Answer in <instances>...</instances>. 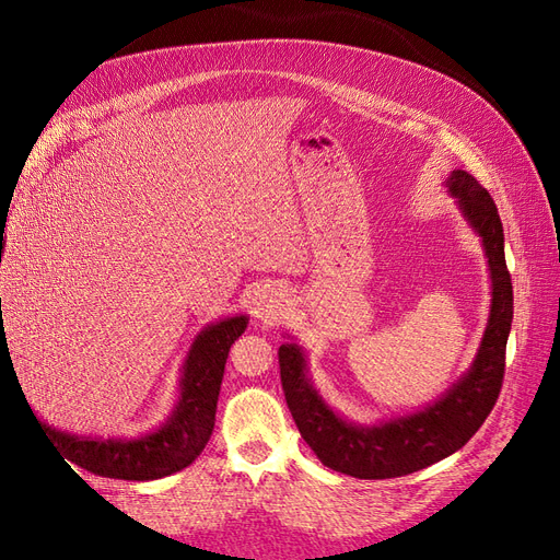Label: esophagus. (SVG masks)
<instances>
[{"instance_id": "esophagus-1", "label": "esophagus", "mask_w": 560, "mask_h": 560, "mask_svg": "<svg viewBox=\"0 0 560 560\" xmlns=\"http://www.w3.org/2000/svg\"><path fill=\"white\" fill-rule=\"evenodd\" d=\"M284 296L282 292L278 290H261L257 294V299H254V317H257L259 322H264V325H276V322L280 319V315L284 313Z\"/></svg>"}]
</instances>
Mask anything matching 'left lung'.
<instances>
[{
  "instance_id": "8db88e82",
  "label": "left lung",
  "mask_w": 560,
  "mask_h": 560,
  "mask_svg": "<svg viewBox=\"0 0 560 560\" xmlns=\"http://www.w3.org/2000/svg\"><path fill=\"white\" fill-rule=\"evenodd\" d=\"M467 226L481 241L490 280V311L477 354L446 393L404 416L354 422L319 395L308 352L294 336L282 343L280 378L296 428L319 463L354 479H395L425 469L460 451L495 406L504 376V350L512 331L514 294L504 264V233L493 198L465 171L444 179Z\"/></svg>"
}]
</instances>
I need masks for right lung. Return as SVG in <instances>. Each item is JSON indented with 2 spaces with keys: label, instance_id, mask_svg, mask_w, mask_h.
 Segmentation results:
<instances>
[{
  "label": "right lung",
  "instance_id": "add662e5",
  "mask_svg": "<svg viewBox=\"0 0 560 560\" xmlns=\"http://www.w3.org/2000/svg\"><path fill=\"white\" fill-rule=\"evenodd\" d=\"M7 219H0V264L4 254ZM2 301V299H0ZM245 313L226 315L202 327L179 369L177 399L159 428L138 436H93L58 430L32 413L46 439L67 460L100 477L126 481H154L189 467L210 442L219 389L231 346L247 329ZM0 331V364L7 346ZM30 406V404H27ZM32 411V406H30ZM72 467V465H70Z\"/></svg>",
  "mask_w": 560,
  "mask_h": 560
}]
</instances>
